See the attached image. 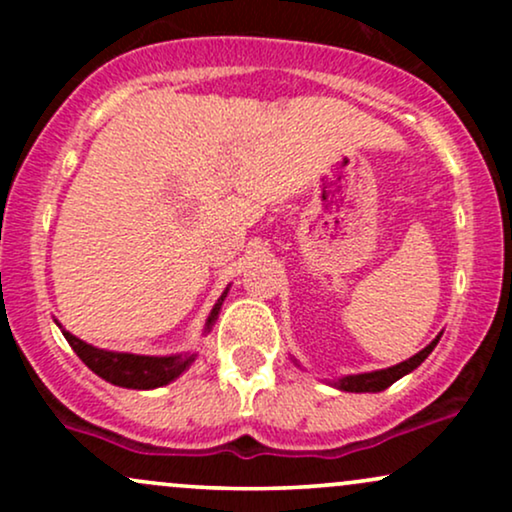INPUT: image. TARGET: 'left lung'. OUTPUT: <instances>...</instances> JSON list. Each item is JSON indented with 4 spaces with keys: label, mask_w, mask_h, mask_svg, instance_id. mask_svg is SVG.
I'll use <instances>...</instances> for the list:
<instances>
[{
    "label": "left lung",
    "mask_w": 512,
    "mask_h": 512,
    "mask_svg": "<svg viewBox=\"0 0 512 512\" xmlns=\"http://www.w3.org/2000/svg\"><path fill=\"white\" fill-rule=\"evenodd\" d=\"M438 339H440V334H438L436 339H433L431 344L426 346V349H421L419 354L411 356L409 361L397 363V366H392V368H387V370H375V373L349 375V378L339 380L337 387H339V390H346V392H380V390H385V387H390L392 383H397V380L402 378V375H407L414 368H419L421 363H424V358L433 351V346L438 344Z\"/></svg>",
    "instance_id": "8db88e82"
}]
</instances>
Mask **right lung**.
<instances>
[{
    "mask_svg": "<svg viewBox=\"0 0 512 512\" xmlns=\"http://www.w3.org/2000/svg\"><path fill=\"white\" fill-rule=\"evenodd\" d=\"M226 298V293L219 298V303L211 310L207 320V330L214 325L219 308ZM64 339L69 346L76 351V356L86 363L88 368L96 375H101L108 383L120 385V387H132V390H151V387L168 385L170 380H175L178 375L195 361V354L185 356H137V354H115V351H103L96 346L81 342L74 334L62 330Z\"/></svg>",
    "mask_w": 512,
    "mask_h": 512,
    "instance_id": "1",
    "label": "right lung"
}]
</instances>
